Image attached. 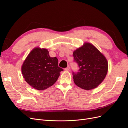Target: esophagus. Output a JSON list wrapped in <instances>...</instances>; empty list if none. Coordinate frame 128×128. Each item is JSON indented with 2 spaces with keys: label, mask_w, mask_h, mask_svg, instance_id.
Instances as JSON below:
<instances>
[{
  "label": "esophagus",
  "mask_w": 128,
  "mask_h": 128,
  "mask_svg": "<svg viewBox=\"0 0 128 128\" xmlns=\"http://www.w3.org/2000/svg\"><path fill=\"white\" fill-rule=\"evenodd\" d=\"M64 70H66V71H68V70H70V66H68L67 68H66L64 69Z\"/></svg>",
  "instance_id": "1"
}]
</instances>
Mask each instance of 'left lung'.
<instances>
[{"instance_id": "1", "label": "left lung", "mask_w": 128, "mask_h": 128, "mask_svg": "<svg viewBox=\"0 0 128 128\" xmlns=\"http://www.w3.org/2000/svg\"><path fill=\"white\" fill-rule=\"evenodd\" d=\"M73 56L80 68L78 72L72 73L75 84L86 90L98 87L108 72L106 57L96 46L88 42L75 50Z\"/></svg>"}]
</instances>
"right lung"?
<instances>
[{"label":"right lung","mask_w":128,"mask_h":128,"mask_svg":"<svg viewBox=\"0 0 128 128\" xmlns=\"http://www.w3.org/2000/svg\"><path fill=\"white\" fill-rule=\"evenodd\" d=\"M26 82L38 90L52 86L63 69L58 66L56 57H50L47 48L36 47L29 53L21 67Z\"/></svg>","instance_id":"add662e5"}]
</instances>
